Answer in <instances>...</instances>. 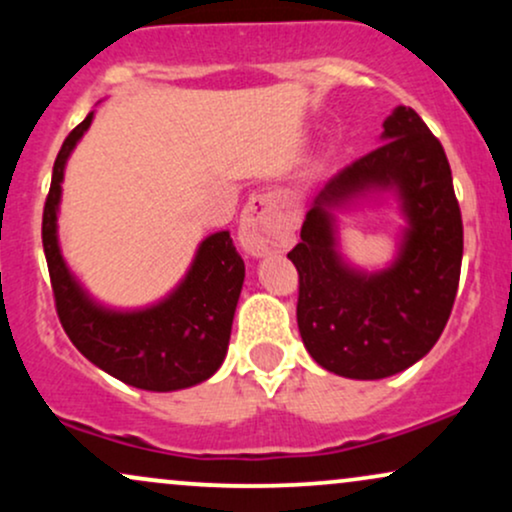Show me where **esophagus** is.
<instances>
[{"instance_id":"esophagus-1","label":"esophagus","mask_w":512,"mask_h":512,"mask_svg":"<svg viewBox=\"0 0 512 512\" xmlns=\"http://www.w3.org/2000/svg\"><path fill=\"white\" fill-rule=\"evenodd\" d=\"M240 243L252 257L269 255L289 245V223L279 211L274 195H255L245 204L243 219H240Z\"/></svg>"}]
</instances>
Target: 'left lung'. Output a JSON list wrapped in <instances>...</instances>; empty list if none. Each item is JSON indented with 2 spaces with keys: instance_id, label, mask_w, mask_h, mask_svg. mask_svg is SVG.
Segmentation results:
<instances>
[{
  "instance_id": "left-lung-1",
  "label": "left lung",
  "mask_w": 512,
  "mask_h": 512,
  "mask_svg": "<svg viewBox=\"0 0 512 512\" xmlns=\"http://www.w3.org/2000/svg\"><path fill=\"white\" fill-rule=\"evenodd\" d=\"M383 144L339 170L305 214L298 269V330L330 373L380 380L424 358L445 325L462 267V214L443 146L399 105L383 122ZM392 189L408 226L396 262L380 273L351 268L338 252L331 211L368 191Z\"/></svg>"
}]
</instances>
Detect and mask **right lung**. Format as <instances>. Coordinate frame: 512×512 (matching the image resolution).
<instances>
[{"instance_id": "add662e5", "label": "right lung", "mask_w": 512, "mask_h": 512, "mask_svg": "<svg viewBox=\"0 0 512 512\" xmlns=\"http://www.w3.org/2000/svg\"><path fill=\"white\" fill-rule=\"evenodd\" d=\"M91 120L88 113L64 139L43 209L45 260L64 332L88 361L139 390L173 392L204 383L226 358L245 279L243 257L231 233H211L178 289L163 301L142 310H113L93 301L69 272L57 240L64 166Z\"/></svg>"}]
</instances>
